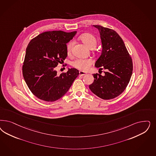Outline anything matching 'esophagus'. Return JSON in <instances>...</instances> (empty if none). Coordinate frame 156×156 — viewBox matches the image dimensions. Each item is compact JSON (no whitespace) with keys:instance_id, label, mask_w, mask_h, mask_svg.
Returning a JSON list of instances; mask_svg holds the SVG:
<instances>
[{"instance_id":"obj_1","label":"esophagus","mask_w":156,"mask_h":156,"mask_svg":"<svg viewBox=\"0 0 156 156\" xmlns=\"http://www.w3.org/2000/svg\"><path fill=\"white\" fill-rule=\"evenodd\" d=\"M86 72H83V71H79V75L80 76H84L86 75Z\"/></svg>"}]
</instances>
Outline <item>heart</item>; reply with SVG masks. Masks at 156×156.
<instances>
[{
    "mask_svg": "<svg viewBox=\"0 0 156 156\" xmlns=\"http://www.w3.org/2000/svg\"><path fill=\"white\" fill-rule=\"evenodd\" d=\"M80 40L84 43L88 48L90 49L95 48L97 45V40L95 37L90 33H85L79 37ZM73 46V42L70 41L66 46V50L68 53H70L72 47ZM93 64V60L90 58H77L72 62V66L76 68L84 71L88 70L90 66Z\"/></svg>",
    "mask_w": 156,
    "mask_h": 156,
    "instance_id": "heart-1",
    "label": "heart"
}]
</instances>
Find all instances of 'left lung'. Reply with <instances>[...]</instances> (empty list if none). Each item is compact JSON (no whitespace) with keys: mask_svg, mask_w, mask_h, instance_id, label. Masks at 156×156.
Here are the masks:
<instances>
[{"mask_svg":"<svg viewBox=\"0 0 156 156\" xmlns=\"http://www.w3.org/2000/svg\"><path fill=\"white\" fill-rule=\"evenodd\" d=\"M92 26L99 30L102 45L101 56L95 66L99 70L103 68L107 71L104 76L93 74L95 79L89 88L101 99L109 100L126 89L133 73V62L124 42L115 31L100 25Z\"/></svg>","mask_w":156,"mask_h":156,"instance_id":"1","label":"left lung"}]
</instances>
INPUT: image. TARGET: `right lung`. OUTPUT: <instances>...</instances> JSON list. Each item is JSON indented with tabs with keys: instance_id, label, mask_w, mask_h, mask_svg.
<instances>
[{
	"instance_id": "1",
	"label": "right lung",
	"mask_w": 156,
	"mask_h": 156,
	"mask_svg": "<svg viewBox=\"0 0 156 156\" xmlns=\"http://www.w3.org/2000/svg\"><path fill=\"white\" fill-rule=\"evenodd\" d=\"M77 31H46L31 40L26 49L22 73L27 86L42 101H55L66 94L79 75L76 68L57 75L55 69L68 55L66 44Z\"/></svg>"
}]
</instances>
